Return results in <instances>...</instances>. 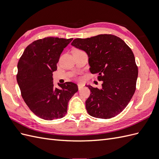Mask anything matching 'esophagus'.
Wrapping results in <instances>:
<instances>
[{"mask_svg": "<svg viewBox=\"0 0 159 159\" xmlns=\"http://www.w3.org/2000/svg\"><path fill=\"white\" fill-rule=\"evenodd\" d=\"M78 89L80 90V89H81L84 88V85L83 84H78Z\"/></svg>", "mask_w": 159, "mask_h": 159, "instance_id": "esophagus-1", "label": "esophagus"}]
</instances>
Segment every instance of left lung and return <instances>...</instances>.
Listing matches in <instances>:
<instances>
[{
    "mask_svg": "<svg viewBox=\"0 0 159 159\" xmlns=\"http://www.w3.org/2000/svg\"><path fill=\"white\" fill-rule=\"evenodd\" d=\"M71 45L87 53L90 72L98 74V80L103 81L101 89L88 86L91 93L85 107L89 115L100 119L119 115L136 89L138 67L131 49L113 34L75 38Z\"/></svg>",
    "mask_w": 159,
    "mask_h": 159,
    "instance_id": "8db88e82",
    "label": "left lung"
}]
</instances>
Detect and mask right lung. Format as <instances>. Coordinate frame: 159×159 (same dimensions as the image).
Instances as JSON below:
<instances>
[{"mask_svg":"<svg viewBox=\"0 0 159 159\" xmlns=\"http://www.w3.org/2000/svg\"><path fill=\"white\" fill-rule=\"evenodd\" d=\"M73 38L47 37L34 41L24 51L18 62L17 82L28 107L44 120L64 117L70 99L78 91L75 84L66 82L55 88L53 71L64 48Z\"/></svg>","mask_w":159,"mask_h":159,"instance_id":"add662e5","label":"right lung"}]
</instances>
